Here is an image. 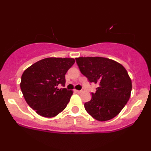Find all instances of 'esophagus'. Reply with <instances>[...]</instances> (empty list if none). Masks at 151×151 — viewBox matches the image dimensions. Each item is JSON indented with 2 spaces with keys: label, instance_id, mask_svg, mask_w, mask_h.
<instances>
[{
  "label": "esophagus",
  "instance_id": "34e87169",
  "mask_svg": "<svg viewBox=\"0 0 151 151\" xmlns=\"http://www.w3.org/2000/svg\"><path fill=\"white\" fill-rule=\"evenodd\" d=\"M74 92H76V93H80V92H81V91H80V90L74 89Z\"/></svg>",
  "mask_w": 151,
  "mask_h": 151
}]
</instances>
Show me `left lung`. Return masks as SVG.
Wrapping results in <instances>:
<instances>
[{"label":"left lung","mask_w":151,"mask_h":151,"mask_svg":"<svg viewBox=\"0 0 151 151\" xmlns=\"http://www.w3.org/2000/svg\"><path fill=\"white\" fill-rule=\"evenodd\" d=\"M76 61L81 74L98 84L91 99L84 104L86 112L99 121L110 120L121 112L131 96L132 82L122 65L101 57H81Z\"/></svg>","instance_id":"8db88e82"}]
</instances>
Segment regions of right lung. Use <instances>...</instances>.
<instances>
[{"label": "right lung", "mask_w": 151, "mask_h": 151, "mask_svg": "<svg viewBox=\"0 0 151 151\" xmlns=\"http://www.w3.org/2000/svg\"><path fill=\"white\" fill-rule=\"evenodd\" d=\"M74 58H47L40 60L24 71L20 89L26 102L43 117L56 116L68 104L73 91L65 85V74L74 65Z\"/></svg>", "instance_id": "right-lung-1"}]
</instances>
